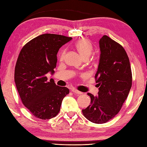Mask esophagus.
<instances>
[{"instance_id": "obj_1", "label": "esophagus", "mask_w": 147, "mask_h": 147, "mask_svg": "<svg viewBox=\"0 0 147 147\" xmlns=\"http://www.w3.org/2000/svg\"><path fill=\"white\" fill-rule=\"evenodd\" d=\"M71 91L73 92L74 94H78V95L82 94V92H80V91H78V90H77L76 89L72 88V89H71Z\"/></svg>"}]
</instances>
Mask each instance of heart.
Listing matches in <instances>:
<instances>
[{
  "label": "heart",
  "instance_id": "obj_1",
  "mask_svg": "<svg viewBox=\"0 0 147 147\" xmlns=\"http://www.w3.org/2000/svg\"><path fill=\"white\" fill-rule=\"evenodd\" d=\"M75 48L83 59H88L93 51L92 44L87 39H81L76 42ZM65 51H62L60 54V60L64 58Z\"/></svg>",
  "mask_w": 147,
  "mask_h": 147
}]
</instances>
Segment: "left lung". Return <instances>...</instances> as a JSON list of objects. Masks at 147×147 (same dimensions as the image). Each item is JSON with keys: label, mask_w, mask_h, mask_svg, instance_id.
<instances>
[{"label": "left lung", "mask_w": 147, "mask_h": 147, "mask_svg": "<svg viewBox=\"0 0 147 147\" xmlns=\"http://www.w3.org/2000/svg\"><path fill=\"white\" fill-rule=\"evenodd\" d=\"M100 59L95 78L98 96L90 93V105L82 110L89 121L107 122L119 113L132 86V73L127 53L121 45L107 36L99 40Z\"/></svg>", "instance_id": "left-lung-1"}]
</instances>
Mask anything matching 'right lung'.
<instances>
[{"label":"right lung","mask_w":147,"mask_h":147,"mask_svg":"<svg viewBox=\"0 0 147 147\" xmlns=\"http://www.w3.org/2000/svg\"><path fill=\"white\" fill-rule=\"evenodd\" d=\"M72 37L53 34L37 36L22 48L14 70L16 83L23 104L33 115L50 119L59 113L63 99L69 92L65 87L48 81L47 74L55 73L57 53Z\"/></svg>","instance_id":"obj_1"}]
</instances>
